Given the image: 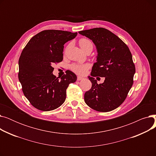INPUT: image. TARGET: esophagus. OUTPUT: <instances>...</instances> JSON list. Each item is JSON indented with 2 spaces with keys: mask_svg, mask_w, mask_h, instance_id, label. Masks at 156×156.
<instances>
[{
  "mask_svg": "<svg viewBox=\"0 0 156 156\" xmlns=\"http://www.w3.org/2000/svg\"><path fill=\"white\" fill-rule=\"evenodd\" d=\"M84 78L83 77H82V76H78V77H77V80H78V81H80V80H83Z\"/></svg>",
  "mask_w": 156,
  "mask_h": 156,
  "instance_id": "1",
  "label": "esophagus"
}]
</instances>
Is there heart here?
I'll list each match as a JSON object with an SVG mask.
<instances>
[{"instance_id": "b5f03b06", "label": "heart", "mask_w": 156, "mask_h": 156, "mask_svg": "<svg viewBox=\"0 0 156 156\" xmlns=\"http://www.w3.org/2000/svg\"><path fill=\"white\" fill-rule=\"evenodd\" d=\"M79 45L85 51L87 48L90 47H93L92 42L87 38H81L79 40ZM88 66V65L83 64H73L71 66L72 70L79 75H84L85 74Z\"/></svg>"}]
</instances>
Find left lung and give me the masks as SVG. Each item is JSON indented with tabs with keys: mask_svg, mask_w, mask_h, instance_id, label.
<instances>
[{
	"mask_svg": "<svg viewBox=\"0 0 156 156\" xmlns=\"http://www.w3.org/2000/svg\"><path fill=\"white\" fill-rule=\"evenodd\" d=\"M79 34L92 40L97 49V62L88 79L92 87L84 95L85 103L99 112L116 109L124 102L132 87L135 67L128 46L116 35L103 28L80 31ZM105 77L98 84L94 77Z\"/></svg>",
	"mask_w": 156,
	"mask_h": 156,
	"instance_id": "left-lung-1",
	"label": "left lung"
}]
</instances>
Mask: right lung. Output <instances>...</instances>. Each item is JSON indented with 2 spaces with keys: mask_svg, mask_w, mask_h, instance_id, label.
<instances>
[{
  "mask_svg": "<svg viewBox=\"0 0 156 156\" xmlns=\"http://www.w3.org/2000/svg\"><path fill=\"white\" fill-rule=\"evenodd\" d=\"M77 32L49 30L33 37L19 59L18 78L23 94L35 108L48 111L64 102L66 89L77 77L68 70L61 79L53 75L52 65L63 59L64 45Z\"/></svg>",
  "mask_w": 156,
  "mask_h": 156,
  "instance_id": "obj_1",
  "label": "right lung"
}]
</instances>
